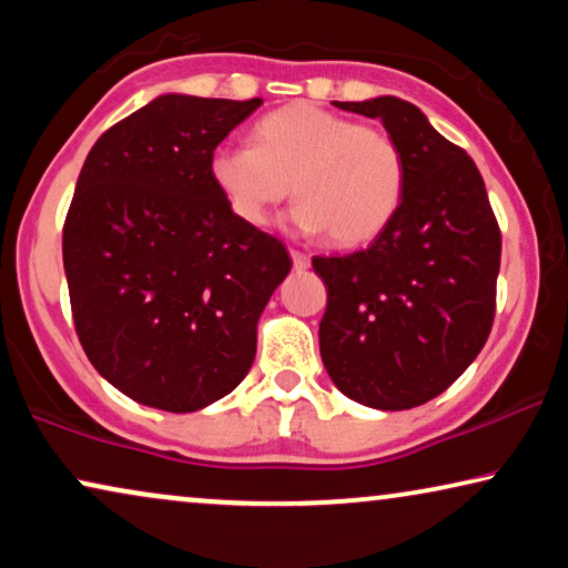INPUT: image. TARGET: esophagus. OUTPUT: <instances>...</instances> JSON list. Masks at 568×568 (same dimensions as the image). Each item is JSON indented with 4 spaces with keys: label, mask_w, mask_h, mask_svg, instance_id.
I'll use <instances>...</instances> for the list:
<instances>
[{
    "label": "esophagus",
    "mask_w": 568,
    "mask_h": 568,
    "mask_svg": "<svg viewBox=\"0 0 568 568\" xmlns=\"http://www.w3.org/2000/svg\"><path fill=\"white\" fill-rule=\"evenodd\" d=\"M290 255H292V266L297 268V271H305L307 266H310V258L305 253H300V251H290Z\"/></svg>",
    "instance_id": "1"
}]
</instances>
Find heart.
I'll return each instance as SVG.
<instances>
[{
	"instance_id": "1",
	"label": "heart",
	"mask_w": 568,
	"mask_h": 568,
	"mask_svg": "<svg viewBox=\"0 0 568 568\" xmlns=\"http://www.w3.org/2000/svg\"><path fill=\"white\" fill-rule=\"evenodd\" d=\"M209 178L251 227H263L294 189L302 199L290 216L294 227L328 232L331 243L352 247L390 224L406 189V162L387 131L300 100L255 123V146H216Z\"/></svg>"
}]
</instances>
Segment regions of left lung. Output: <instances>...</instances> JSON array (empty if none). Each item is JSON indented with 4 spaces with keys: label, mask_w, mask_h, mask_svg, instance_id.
<instances>
[{
    "label": "left lung",
    "mask_w": 568,
    "mask_h": 568,
    "mask_svg": "<svg viewBox=\"0 0 568 568\" xmlns=\"http://www.w3.org/2000/svg\"><path fill=\"white\" fill-rule=\"evenodd\" d=\"M379 119L406 162L390 224L352 255H315L328 305L321 356L341 393L406 410L445 393L484 348L496 310L501 235L484 178L414 103H341Z\"/></svg>",
    "instance_id": "obj_1"
}]
</instances>
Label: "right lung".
I'll list each match as a JSON object with an SVG mask.
<instances>
[{"mask_svg": "<svg viewBox=\"0 0 568 568\" xmlns=\"http://www.w3.org/2000/svg\"><path fill=\"white\" fill-rule=\"evenodd\" d=\"M261 103L168 92L108 129L77 178L61 243L77 336L142 406L191 414L235 390L292 268L209 178L216 144Z\"/></svg>", "mask_w": 568, "mask_h": 568, "instance_id": "1", "label": "right lung"}]
</instances>
